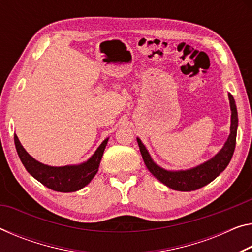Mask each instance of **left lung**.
<instances>
[{"mask_svg": "<svg viewBox=\"0 0 252 252\" xmlns=\"http://www.w3.org/2000/svg\"><path fill=\"white\" fill-rule=\"evenodd\" d=\"M230 101L231 109V126L230 134L227 137L224 146L221 148L219 153L213 156L212 158L206 160L193 168L185 170H167L157 165L151 158L149 151L147 150L146 146L143 145L140 139L137 138L139 149L148 170L154 176L160 181L163 185L169 187L171 189L181 191H190L201 189L207 184L214 181L223 170L226 168L232 158L235 140H237V130H238V111L235 101L232 95L227 94Z\"/></svg>", "mask_w": 252, "mask_h": 252, "instance_id": "8db88e82", "label": "left lung"}]
</instances>
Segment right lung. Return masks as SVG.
<instances>
[{"mask_svg":"<svg viewBox=\"0 0 252 252\" xmlns=\"http://www.w3.org/2000/svg\"><path fill=\"white\" fill-rule=\"evenodd\" d=\"M107 141H109V138H106L99 145L95 153L86 161L78 163V165L54 167L45 165V163L35 160L33 157H31L21 145L18 135H14V143L20 160L22 161L28 173L48 189L56 191H62V193L79 190L83 187L89 185L97 173Z\"/></svg>","mask_w":252,"mask_h":252,"instance_id":"1","label":"right lung"}]
</instances>
